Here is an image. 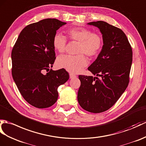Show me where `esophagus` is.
Listing matches in <instances>:
<instances>
[{
    "mask_svg": "<svg viewBox=\"0 0 146 146\" xmlns=\"http://www.w3.org/2000/svg\"><path fill=\"white\" fill-rule=\"evenodd\" d=\"M76 76L75 75V74H73L72 73H70V79H73V78H76Z\"/></svg>",
    "mask_w": 146,
    "mask_h": 146,
    "instance_id": "esophagus-1",
    "label": "esophagus"
}]
</instances>
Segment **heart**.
Wrapping results in <instances>:
<instances>
[{"instance_id":"b5f03b06","label":"heart","mask_w":146,"mask_h":146,"mask_svg":"<svg viewBox=\"0 0 146 146\" xmlns=\"http://www.w3.org/2000/svg\"><path fill=\"white\" fill-rule=\"evenodd\" d=\"M70 40L79 42L78 53H85L90 57L96 56L100 52L103 46V38L99 34L92 33L90 29L83 27H74L66 31ZM66 38L61 33H57L53 38V45L57 52H65ZM56 65L71 73H77L87 66L88 60L83 54L76 56H61L56 60Z\"/></svg>"}]
</instances>
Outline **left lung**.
Wrapping results in <instances>:
<instances>
[{
    "label": "left lung",
    "mask_w": 146,
    "mask_h": 146,
    "mask_svg": "<svg viewBox=\"0 0 146 146\" xmlns=\"http://www.w3.org/2000/svg\"><path fill=\"white\" fill-rule=\"evenodd\" d=\"M88 25L98 27L102 34V49L88 68L100 78L79 75L81 85L78 101L84 110L100 113L113 106L127 87L133 52L126 35L120 29L104 21Z\"/></svg>",
    "instance_id": "8db88e82"
}]
</instances>
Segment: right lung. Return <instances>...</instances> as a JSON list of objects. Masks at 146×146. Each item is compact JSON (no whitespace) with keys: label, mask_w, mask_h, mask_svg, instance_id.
I'll use <instances>...</instances> for the list:
<instances>
[{"label":"right lung","mask_w":146,"mask_h":146,"mask_svg":"<svg viewBox=\"0 0 146 146\" xmlns=\"http://www.w3.org/2000/svg\"><path fill=\"white\" fill-rule=\"evenodd\" d=\"M66 23L46 19L27 25L13 47V79L23 98L35 108H46L55 104L58 97V88L69 79L65 69H50L56 58L53 36Z\"/></svg>","instance_id":"add662e5"}]
</instances>
